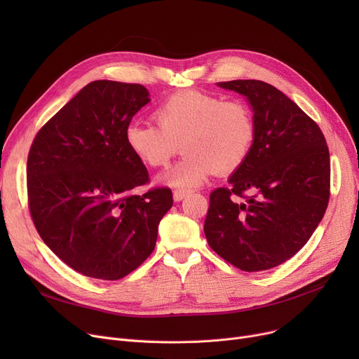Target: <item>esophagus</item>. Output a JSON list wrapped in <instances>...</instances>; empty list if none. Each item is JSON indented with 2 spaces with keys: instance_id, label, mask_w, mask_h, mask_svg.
I'll return each mask as SVG.
<instances>
[{
  "instance_id": "esophagus-1",
  "label": "esophagus",
  "mask_w": 359,
  "mask_h": 359,
  "mask_svg": "<svg viewBox=\"0 0 359 359\" xmlns=\"http://www.w3.org/2000/svg\"><path fill=\"white\" fill-rule=\"evenodd\" d=\"M187 195H189V191H186V189H176V191L173 192V199H175L176 202H180V201L184 199Z\"/></svg>"
}]
</instances>
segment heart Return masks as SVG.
<instances>
[{
    "mask_svg": "<svg viewBox=\"0 0 359 359\" xmlns=\"http://www.w3.org/2000/svg\"><path fill=\"white\" fill-rule=\"evenodd\" d=\"M154 123L130 122L128 148L151 167H165L180 151L183 160L163 177L176 187H195L214 173L229 175L243 165L256 140L252 107L241 99L184 90L170 94L154 110Z\"/></svg>",
    "mask_w": 359,
    "mask_h": 359,
    "instance_id": "b5f03b06",
    "label": "heart"
}]
</instances>
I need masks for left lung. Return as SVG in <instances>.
I'll use <instances>...</instances> for the list:
<instances>
[{"label":"left lung","instance_id":"left-lung-1","mask_svg":"<svg viewBox=\"0 0 359 359\" xmlns=\"http://www.w3.org/2000/svg\"><path fill=\"white\" fill-rule=\"evenodd\" d=\"M246 96L256 140L229 187L210 195L203 231L211 249L244 272L291 259L322 221L330 157L318 125L276 87L259 80L218 83Z\"/></svg>","mask_w":359,"mask_h":359}]
</instances>
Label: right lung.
<instances>
[{
	"label": "right lung",
	"mask_w": 359,
	"mask_h": 359,
	"mask_svg": "<svg viewBox=\"0 0 359 359\" xmlns=\"http://www.w3.org/2000/svg\"><path fill=\"white\" fill-rule=\"evenodd\" d=\"M149 102L141 84L97 80L37 132L27 157V201L46 246L81 275L122 279L153 253L172 208L168 187L149 182L125 129Z\"/></svg>",
	"instance_id": "1"
}]
</instances>
